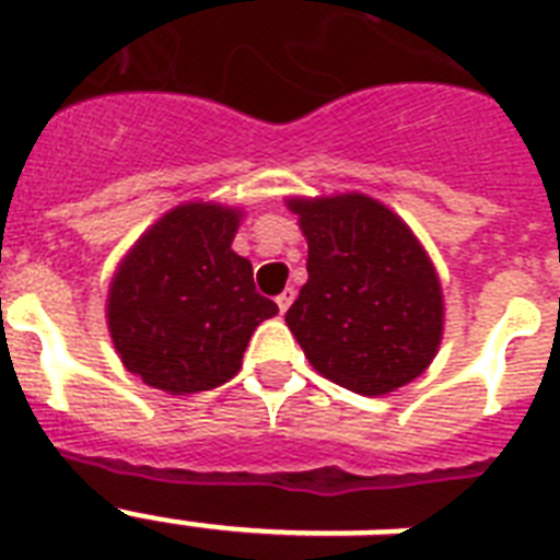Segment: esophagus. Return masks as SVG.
Returning a JSON list of instances; mask_svg holds the SVG:
<instances>
[{"label":"esophagus","instance_id":"esophagus-1","mask_svg":"<svg viewBox=\"0 0 560 560\" xmlns=\"http://www.w3.org/2000/svg\"><path fill=\"white\" fill-rule=\"evenodd\" d=\"M293 299H296V290H293V288H288L279 299H276V305H279L281 314H288V307L293 305Z\"/></svg>","mask_w":560,"mask_h":560}]
</instances>
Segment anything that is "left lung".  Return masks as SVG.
<instances>
[{
	"label": "left lung",
	"instance_id": "obj_1",
	"mask_svg": "<svg viewBox=\"0 0 560 560\" xmlns=\"http://www.w3.org/2000/svg\"><path fill=\"white\" fill-rule=\"evenodd\" d=\"M307 241V281L284 323L316 372L358 395H389L442 346L444 293L404 220L369 194L288 197Z\"/></svg>",
	"mask_w": 560,
	"mask_h": 560
}]
</instances>
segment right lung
<instances>
[{
    "label": "right lung",
    "instance_id": "add662e5",
    "mask_svg": "<svg viewBox=\"0 0 560 560\" xmlns=\"http://www.w3.org/2000/svg\"><path fill=\"white\" fill-rule=\"evenodd\" d=\"M237 206L191 200L165 211L118 261L107 328L130 374L168 395L235 377L249 337L279 314L255 290L253 264L232 249Z\"/></svg>",
    "mask_w": 560,
    "mask_h": 560
}]
</instances>
